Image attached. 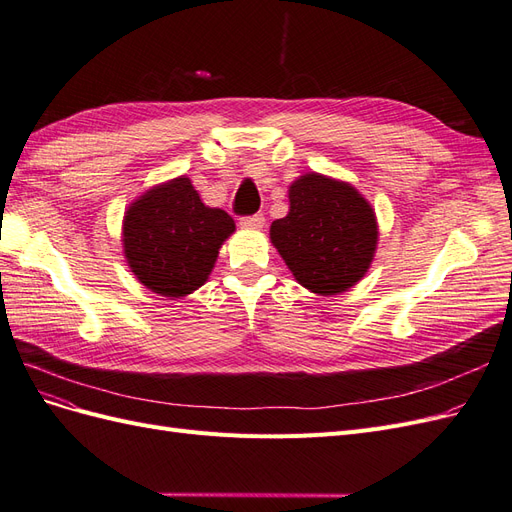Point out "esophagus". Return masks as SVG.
Segmentation results:
<instances>
[{"label":"esophagus","instance_id":"1","mask_svg":"<svg viewBox=\"0 0 512 512\" xmlns=\"http://www.w3.org/2000/svg\"><path fill=\"white\" fill-rule=\"evenodd\" d=\"M239 226L245 230H260L265 226V215L254 213V215H245V218L239 220Z\"/></svg>","mask_w":512,"mask_h":512}]
</instances>
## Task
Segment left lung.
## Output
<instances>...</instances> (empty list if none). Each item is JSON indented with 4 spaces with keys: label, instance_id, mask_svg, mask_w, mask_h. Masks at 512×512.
<instances>
[{
    "label": "left lung",
    "instance_id": "obj_1",
    "mask_svg": "<svg viewBox=\"0 0 512 512\" xmlns=\"http://www.w3.org/2000/svg\"><path fill=\"white\" fill-rule=\"evenodd\" d=\"M290 211L271 224V241L297 282L337 294L367 273L378 243L374 209L352 185L303 175L290 185Z\"/></svg>",
    "mask_w": 512,
    "mask_h": 512
}]
</instances>
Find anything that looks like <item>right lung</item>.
I'll return each instance as SVG.
<instances>
[{"label":"right lung","instance_id":"add662e5","mask_svg":"<svg viewBox=\"0 0 512 512\" xmlns=\"http://www.w3.org/2000/svg\"><path fill=\"white\" fill-rule=\"evenodd\" d=\"M235 222L205 207L188 177L168 181L132 203L123 220V252L132 273L162 297L200 288Z\"/></svg>","mask_w":512,"mask_h":512}]
</instances>
